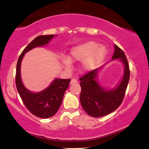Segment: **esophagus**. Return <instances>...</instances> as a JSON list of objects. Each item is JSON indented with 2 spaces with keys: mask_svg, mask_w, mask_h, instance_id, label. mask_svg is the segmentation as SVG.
Instances as JSON below:
<instances>
[{
  "mask_svg": "<svg viewBox=\"0 0 149 149\" xmlns=\"http://www.w3.org/2000/svg\"><path fill=\"white\" fill-rule=\"evenodd\" d=\"M77 82H78V81H77V79H72L71 81H70V84H71V85L75 84H77Z\"/></svg>",
  "mask_w": 149,
  "mask_h": 149,
  "instance_id": "34e87169",
  "label": "esophagus"
}]
</instances>
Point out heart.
Wrapping results in <instances>:
<instances>
[{
  "label": "heart",
  "instance_id": "b5f03b06",
  "mask_svg": "<svg viewBox=\"0 0 149 149\" xmlns=\"http://www.w3.org/2000/svg\"><path fill=\"white\" fill-rule=\"evenodd\" d=\"M107 53L106 47L99 45L93 41H86L72 47L70 51L68 58L62 57L64 66L70 69L72 62L82 61L81 69L84 71L93 70L101 62Z\"/></svg>",
  "mask_w": 149,
  "mask_h": 149
}]
</instances>
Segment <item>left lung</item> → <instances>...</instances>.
Listing matches in <instances>:
<instances>
[{"instance_id": "1", "label": "left lung", "mask_w": 149, "mask_h": 149, "mask_svg": "<svg viewBox=\"0 0 149 149\" xmlns=\"http://www.w3.org/2000/svg\"><path fill=\"white\" fill-rule=\"evenodd\" d=\"M112 60H119L124 65V74L119 85L113 89L106 90L97 81L98 72L102 67L87 73L79 79L81 91L80 102L84 110L92 117L99 118L114 112L120 107L124 98L129 83V64L123 50L114 45Z\"/></svg>"}]
</instances>
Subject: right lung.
<instances>
[{
  "instance_id": "right-lung-1",
  "label": "right lung",
  "mask_w": 149,
  "mask_h": 149,
  "mask_svg": "<svg viewBox=\"0 0 149 149\" xmlns=\"http://www.w3.org/2000/svg\"><path fill=\"white\" fill-rule=\"evenodd\" d=\"M54 37V35L37 37L22 51L16 65V85L20 97L29 112L35 116L41 118H50L57 112L71 79H55L47 89L39 93H33L27 89L22 81L20 74L21 63L27 52L35 47L47 45Z\"/></svg>"
}]
</instances>
